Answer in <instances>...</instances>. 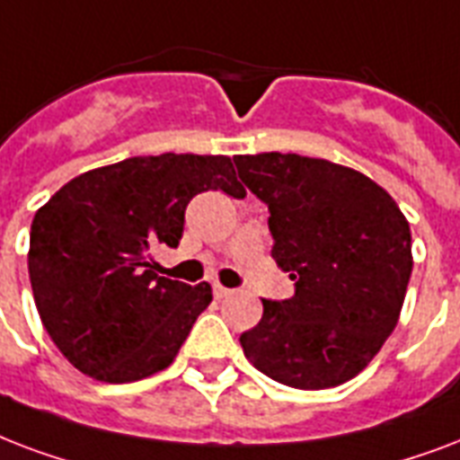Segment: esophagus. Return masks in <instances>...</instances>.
I'll list each match as a JSON object with an SVG mask.
<instances>
[{
    "instance_id": "esophagus-1",
    "label": "esophagus",
    "mask_w": 460,
    "mask_h": 460,
    "mask_svg": "<svg viewBox=\"0 0 460 460\" xmlns=\"http://www.w3.org/2000/svg\"><path fill=\"white\" fill-rule=\"evenodd\" d=\"M230 293H233V290H230V288H223V286H220V283H216V286H213V295H216L218 300L227 297V295H230Z\"/></svg>"
}]
</instances>
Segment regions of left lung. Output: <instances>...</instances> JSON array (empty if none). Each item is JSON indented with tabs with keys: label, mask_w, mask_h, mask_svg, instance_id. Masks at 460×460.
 Listing matches in <instances>:
<instances>
[{
	"label": "left lung",
	"mask_w": 460,
	"mask_h": 460,
	"mask_svg": "<svg viewBox=\"0 0 460 460\" xmlns=\"http://www.w3.org/2000/svg\"><path fill=\"white\" fill-rule=\"evenodd\" d=\"M269 206L270 256L290 273V300H263L240 336L252 365L293 389H329L365 369L396 329L411 280V227L358 170L297 153L234 155Z\"/></svg>",
	"instance_id": "8db88e82"
}]
</instances>
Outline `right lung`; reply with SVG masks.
<instances>
[{"instance_id":"1","label":"right lung","mask_w":460,"mask_h":460,"mask_svg":"<svg viewBox=\"0 0 460 460\" xmlns=\"http://www.w3.org/2000/svg\"><path fill=\"white\" fill-rule=\"evenodd\" d=\"M242 199L227 155H137L66 181L31 226L28 273L42 326L98 382L165 369L213 300L211 286L153 273L151 249L177 247L191 199Z\"/></svg>"}]
</instances>
